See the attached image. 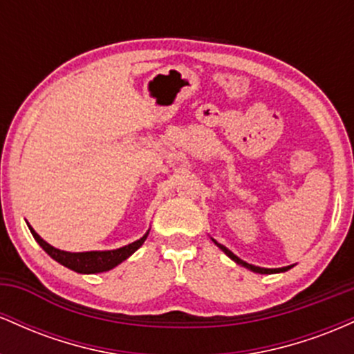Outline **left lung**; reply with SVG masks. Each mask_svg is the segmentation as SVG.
Segmentation results:
<instances>
[{
	"label": "left lung",
	"mask_w": 354,
	"mask_h": 354,
	"mask_svg": "<svg viewBox=\"0 0 354 354\" xmlns=\"http://www.w3.org/2000/svg\"><path fill=\"white\" fill-rule=\"evenodd\" d=\"M216 243V241H214ZM218 245V248H221L223 251H225L226 254L230 256L231 259H233V261H236L238 265H241V266H245V268H248V270H251V271H254V273H261V274H271V273H281V271H288L290 270L291 266H284V268H274V270H268V268H259V266H253V265H248L246 261H243V259H239L236 254H233L231 253V251L228 250V248L226 246H223V245H219V243H216Z\"/></svg>",
	"instance_id": "1"
}]
</instances>
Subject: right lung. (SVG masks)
<instances>
[{
    "label": "right lung",
    "mask_w": 354,
    "mask_h": 354,
    "mask_svg": "<svg viewBox=\"0 0 354 354\" xmlns=\"http://www.w3.org/2000/svg\"><path fill=\"white\" fill-rule=\"evenodd\" d=\"M31 234H33L36 241L39 243V246L51 256L53 259L61 263L63 266L70 268V270L76 271V273H103V271H109L113 268L123 263L126 258H129L135 251L145 243V239L148 234H145L143 238L138 239V241L131 243V245L120 248V250L113 251H88V253H68V251H61L48 245L44 239L39 236L36 231L30 226Z\"/></svg>",
    "instance_id": "1"
}]
</instances>
